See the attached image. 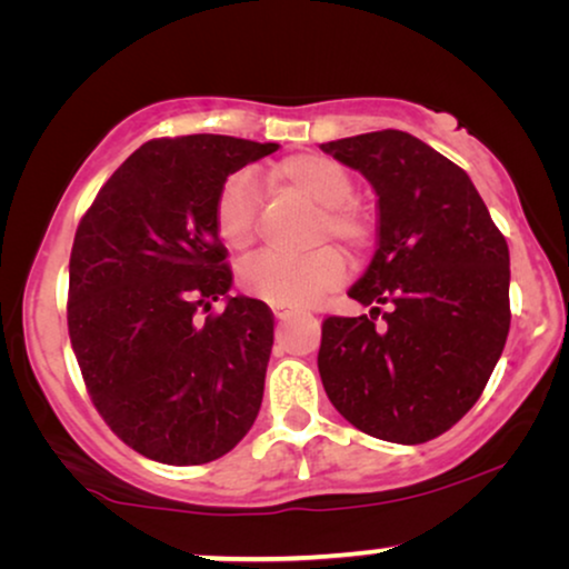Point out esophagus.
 <instances>
[{
    "label": "esophagus",
    "instance_id": "1",
    "mask_svg": "<svg viewBox=\"0 0 569 569\" xmlns=\"http://www.w3.org/2000/svg\"><path fill=\"white\" fill-rule=\"evenodd\" d=\"M271 310H274V316L279 318V321H287V318H290V316L295 313V310L287 308V306H274Z\"/></svg>",
    "mask_w": 569,
    "mask_h": 569
}]
</instances>
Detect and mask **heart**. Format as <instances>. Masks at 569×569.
Wrapping results in <instances>:
<instances>
[{
  "mask_svg": "<svg viewBox=\"0 0 569 569\" xmlns=\"http://www.w3.org/2000/svg\"><path fill=\"white\" fill-rule=\"evenodd\" d=\"M271 183L279 191H292L318 209L310 243L333 238L349 251L370 243V220L355 204V181L339 162L323 154H292L271 170ZM214 232L224 248L246 253L259 232V193L248 173L224 178L214 199ZM347 274L345 256L337 248L321 246L302 256L267 253L248 261L240 271V284L253 298L271 306L300 308L341 284Z\"/></svg>",
  "mask_w": 569,
  "mask_h": 569,
  "instance_id": "b5f03b06",
  "label": "heart"
}]
</instances>
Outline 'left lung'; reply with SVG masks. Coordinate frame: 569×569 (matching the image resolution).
Listing matches in <instances>:
<instances>
[{
  "label": "left lung",
  "mask_w": 569,
  "mask_h": 569,
  "mask_svg": "<svg viewBox=\"0 0 569 569\" xmlns=\"http://www.w3.org/2000/svg\"><path fill=\"white\" fill-rule=\"evenodd\" d=\"M321 150L376 189L378 251L349 290L372 306L370 316L326 318L318 372L349 425L419 446L477 403L500 360L510 331L508 243L466 170L422 139L383 129Z\"/></svg>",
  "instance_id": "obj_1"
}]
</instances>
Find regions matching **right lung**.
Returning a JSON list of instances; mask_svg holds the SVG:
<instances>
[{
    "label": "right lung",
    "instance_id": "1",
    "mask_svg": "<svg viewBox=\"0 0 569 569\" xmlns=\"http://www.w3.org/2000/svg\"><path fill=\"white\" fill-rule=\"evenodd\" d=\"M277 147L222 134L150 139L77 224L67 295L77 365L103 422L152 461H214L261 409L274 313L243 295L211 310L232 284L214 199L224 178Z\"/></svg>",
    "mask_w": 569,
    "mask_h": 569
}]
</instances>
